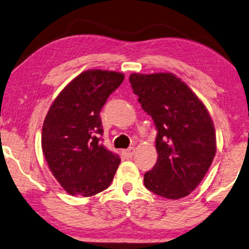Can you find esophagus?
Instances as JSON below:
<instances>
[{
    "label": "esophagus",
    "mask_w": 249,
    "mask_h": 249,
    "mask_svg": "<svg viewBox=\"0 0 249 249\" xmlns=\"http://www.w3.org/2000/svg\"><path fill=\"white\" fill-rule=\"evenodd\" d=\"M133 154H134V149L133 148H129V149L124 150V156L127 159L132 158Z\"/></svg>",
    "instance_id": "esophagus-1"
}]
</instances>
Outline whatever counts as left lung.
Listing matches in <instances>:
<instances>
[{
  "mask_svg": "<svg viewBox=\"0 0 249 249\" xmlns=\"http://www.w3.org/2000/svg\"><path fill=\"white\" fill-rule=\"evenodd\" d=\"M129 81L157 129L158 161L144 173V185L162 197H184L201 183L216 152L210 113L189 86L170 72L131 74Z\"/></svg>",
  "mask_w": 249,
  "mask_h": 249,
  "instance_id": "8db88e82",
  "label": "left lung"
}]
</instances>
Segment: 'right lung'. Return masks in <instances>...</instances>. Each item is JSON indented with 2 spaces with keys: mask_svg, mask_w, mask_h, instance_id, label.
Returning a JSON list of instances; mask_svg holds the SVG:
<instances>
[{
  "mask_svg": "<svg viewBox=\"0 0 249 249\" xmlns=\"http://www.w3.org/2000/svg\"><path fill=\"white\" fill-rule=\"evenodd\" d=\"M121 72L89 69L71 80L48 110L42 149L53 175L71 195L91 196L111 184L120 158L100 143L101 108Z\"/></svg>",
  "mask_w": 249,
  "mask_h": 249,
  "instance_id": "add662e5",
  "label": "right lung"
}]
</instances>
